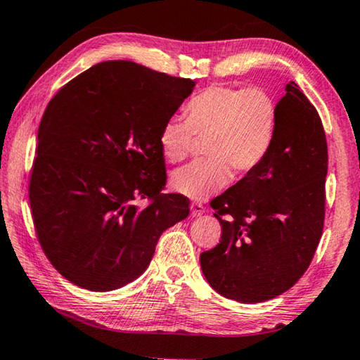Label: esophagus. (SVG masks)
<instances>
[{
	"mask_svg": "<svg viewBox=\"0 0 360 360\" xmlns=\"http://www.w3.org/2000/svg\"><path fill=\"white\" fill-rule=\"evenodd\" d=\"M191 211H192V216L193 217H198L202 216L205 212V206L202 203H192L191 205Z\"/></svg>",
	"mask_w": 360,
	"mask_h": 360,
	"instance_id": "34e87169",
	"label": "esophagus"
}]
</instances>
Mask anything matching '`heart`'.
Wrapping results in <instances>:
<instances>
[{
	"label": "heart",
	"mask_w": 360,
	"mask_h": 360,
	"mask_svg": "<svg viewBox=\"0 0 360 360\" xmlns=\"http://www.w3.org/2000/svg\"><path fill=\"white\" fill-rule=\"evenodd\" d=\"M187 119L172 115L163 122L160 148L169 162H181L192 149L195 135L210 136L208 160L173 172L169 184L192 200H205L229 186L233 169L252 173L270 154L278 130V103L262 87L211 85L186 105Z\"/></svg>",
	"instance_id": "heart-1"
}]
</instances>
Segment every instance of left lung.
<instances>
[{"instance_id": "1", "label": "left lung", "mask_w": 360, "mask_h": 360, "mask_svg": "<svg viewBox=\"0 0 360 360\" xmlns=\"http://www.w3.org/2000/svg\"><path fill=\"white\" fill-rule=\"evenodd\" d=\"M284 90L270 154L212 200L221 241L200 254L211 288L241 303L265 302L289 290L311 264L324 229V127L295 82Z\"/></svg>"}]
</instances>
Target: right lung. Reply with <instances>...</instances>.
I'll return each instance as SVG.
<instances>
[{"label": "right lung", "mask_w": 360, "mask_h": 360, "mask_svg": "<svg viewBox=\"0 0 360 360\" xmlns=\"http://www.w3.org/2000/svg\"><path fill=\"white\" fill-rule=\"evenodd\" d=\"M193 87L192 79L111 60L49 101L30 206L42 251L72 284L108 292L131 283L149 266L163 231L188 216L187 197L163 193L158 135Z\"/></svg>", "instance_id": "right-lung-1"}]
</instances>
